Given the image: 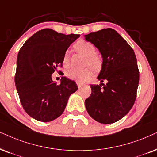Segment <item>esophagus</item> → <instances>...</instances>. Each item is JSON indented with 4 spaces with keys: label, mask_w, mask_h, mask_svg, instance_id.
<instances>
[{
    "label": "esophagus",
    "mask_w": 157,
    "mask_h": 157,
    "mask_svg": "<svg viewBox=\"0 0 157 157\" xmlns=\"http://www.w3.org/2000/svg\"><path fill=\"white\" fill-rule=\"evenodd\" d=\"M77 86H78L79 88H81L83 86V84H82V83H80L79 82H77Z\"/></svg>",
    "instance_id": "esophagus-1"
}]
</instances>
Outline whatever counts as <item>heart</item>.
I'll use <instances>...</instances> for the list:
<instances>
[{"mask_svg":"<svg viewBox=\"0 0 157 157\" xmlns=\"http://www.w3.org/2000/svg\"><path fill=\"white\" fill-rule=\"evenodd\" d=\"M75 51L87 56L85 65L88 67L84 69H72L67 72V77L69 79L76 80L77 82H83L88 80L93 74V69L95 70H100L102 67L103 60L100 56L97 54L96 48L91 42L80 40L76 42L73 45ZM62 64L64 68L69 66V53L66 51L64 53L62 58Z\"/></svg>","mask_w":157,"mask_h":157,"instance_id":"obj_1","label":"heart"}]
</instances>
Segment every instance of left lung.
Returning a JSON list of instances; mask_svg holds the SVG:
<instances>
[{
    "label": "left lung",
    "instance_id": "obj_1",
    "mask_svg": "<svg viewBox=\"0 0 157 157\" xmlns=\"http://www.w3.org/2000/svg\"><path fill=\"white\" fill-rule=\"evenodd\" d=\"M85 37L94 44L103 58L98 76L101 83L90 85L91 94L85 100V107L93 120L112 124L125 116L136 101L139 82L136 54L125 40L113 29L93 32ZM104 80L107 81L106 85L102 83Z\"/></svg>",
    "mask_w": 157,
    "mask_h": 157
}]
</instances>
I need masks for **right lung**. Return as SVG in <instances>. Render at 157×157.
Masks as SVG:
<instances>
[{"mask_svg":"<svg viewBox=\"0 0 157 157\" xmlns=\"http://www.w3.org/2000/svg\"><path fill=\"white\" fill-rule=\"evenodd\" d=\"M79 37L43 29L29 37L19 50L15 84L21 106L31 117L43 122L59 117L69 97L78 89L74 81L65 77L56 85L51 75L62 67L64 53Z\"/></svg>","mask_w":157,"mask_h":157,"instance_id":"obj_1","label":"right lung"}]
</instances>
